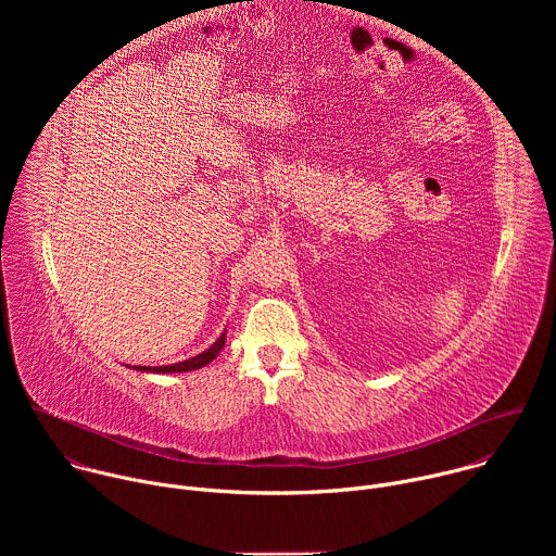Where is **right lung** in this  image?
<instances>
[{"label":"right lung","instance_id":"right-lung-1","mask_svg":"<svg viewBox=\"0 0 556 556\" xmlns=\"http://www.w3.org/2000/svg\"><path fill=\"white\" fill-rule=\"evenodd\" d=\"M224 343H226V330L215 339V343L211 348H206L204 352L187 358V361H180V363H172V365H157V367H147V365H134L131 369L136 371H142V374H180V371H193V369H200L204 365H208L222 350H224Z\"/></svg>","mask_w":556,"mask_h":556}]
</instances>
